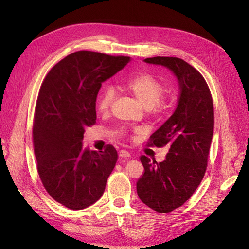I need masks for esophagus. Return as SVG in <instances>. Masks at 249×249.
Masks as SVG:
<instances>
[{"instance_id": "34e87169", "label": "esophagus", "mask_w": 249, "mask_h": 249, "mask_svg": "<svg viewBox=\"0 0 249 249\" xmlns=\"http://www.w3.org/2000/svg\"><path fill=\"white\" fill-rule=\"evenodd\" d=\"M119 157L120 158H126V160H127V158L130 157V153L127 152V151H125V150H121L119 152Z\"/></svg>"}]
</instances>
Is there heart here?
<instances>
[{
  "instance_id": "heart-1",
  "label": "heart",
  "mask_w": 249,
  "mask_h": 249,
  "mask_svg": "<svg viewBox=\"0 0 249 249\" xmlns=\"http://www.w3.org/2000/svg\"><path fill=\"white\" fill-rule=\"evenodd\" d=\"M119 87L123 91L139 100L147 112L152 115H160L168 110L170 106V98L163 96L165 84L156 77L149 73H141L123 80ZM114 94L111 89H105L98 95L96 109L100 114H107L113 102Z\"/></svg>"
}]
</instances>
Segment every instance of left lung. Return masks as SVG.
Here are the masks:
<instances>
[{
	"mask_svg": "<svg viewBox=\"0 0 249 249\" xmlns=\"http://www.w3.org/2000/svg\"><path fill=\"white\" fill-rule=\"evenodd\" d=\"M144 61L172 71L181 89L174 113L149 141L151 146L169 147L166 160L156 162L142 155L144 172L137 182L142 202L169 213L192 197L205 174L214 131L213 99L203 76L184 60L155 56Z\"/></svg>",
	"mask_w": 249,
	"mask_h": 249,
	"instance_id": "1",
	"label": "left lung"
}]
</instances>
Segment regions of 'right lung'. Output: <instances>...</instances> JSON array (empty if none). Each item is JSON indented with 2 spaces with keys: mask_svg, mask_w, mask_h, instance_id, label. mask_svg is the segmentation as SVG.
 <instances>
[{
  "mask_svg": "<svg viewBox=\"0 0 249 249\" xmlns=\"http://www.w3.org/2000/svg\"><path fill=\"white\" fill-rule=\"evenodd\" d=\"M129 56L94 51L67 55L47 73L33 120L37 171L56 202L82 210L102 197L118 152L82 149L84 129L96 123V97L102 82L120 71Z\"/></svg>",
  "mask_w": 249,
  "mask_h": 249,
  "instance_id": "right-lung-1",
  "label": "right lung"
}]
</instances>
